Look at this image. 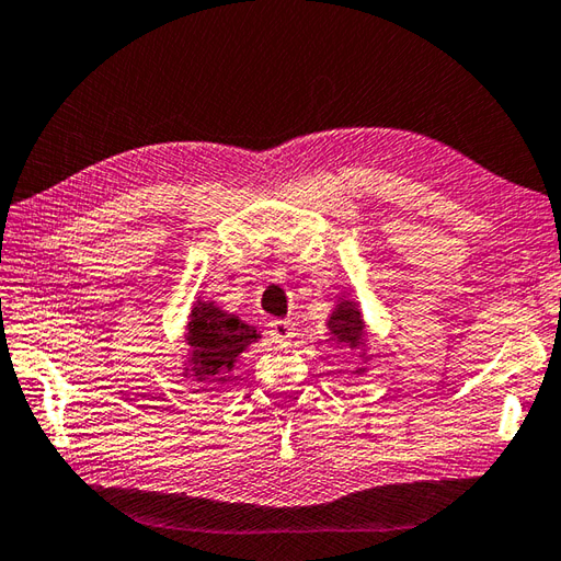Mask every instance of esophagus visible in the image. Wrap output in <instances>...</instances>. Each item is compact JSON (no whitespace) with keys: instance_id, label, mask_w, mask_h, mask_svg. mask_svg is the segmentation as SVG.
<instances>
[{"instance_id":"1","label":"esophagus","mask_w":561,"mask_h":561,"mask_svg":"<svg viewBox=\"0 0 561 561\" xmlns=\"http://www.w3.org/2000/svg\"><path fill=\"white\" fill-rule=\"evenodd\" d=\"M268 333L273 335V341L276 343H288L295 335V323L285 321V319H273L268 323Z\"/></svg>"}]
</instances>
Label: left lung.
Segmentation results:
<instances>
[{"mask_svg": "<svg viewBox=\"0 0 561 561\" xmlns=\"http://www.w3.org/2000/svg\"><path fill=\"white\" fill-rule=\"evenodd\" d=\"M329 329L339 339V343L355 345L363 341V319H359V312L353 307V302L339 305V309L331 314Z\"/></svg>", "mask_w": 561, "mask_h": 561, "instance_id": "8db88e82", "label": "left lung"}]
</instances>
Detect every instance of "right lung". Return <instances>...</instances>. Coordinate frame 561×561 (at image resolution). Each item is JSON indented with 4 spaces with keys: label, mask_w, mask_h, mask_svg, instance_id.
I'll return each instance as SVG.
<instances>
[{
    "label": "right lung",
    "mask_w": 561,
    "mask_h": 561,
    "mask_svg": "<svg viewBox=\"0 0 561 561\" xmlns=\"http://www.w3.org/2000/svg\"><path fill=\"white\" fill-rule=\"evenodd\" d=\"M259 333L254 327L226 314L214 302H198L190 319V345L194 347V377L222 381L226 371L232 369L238 357L249 343H254Z\"/></svg>",
    "instance_id": "obj_1"
}]
</instances>
